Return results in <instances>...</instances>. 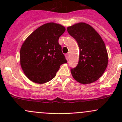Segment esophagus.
I'll return each mask as SVG.
<instances>
[{
  "instance_id": "34e87169",
  "label": "esophagus",
  "mask_w": 122,
  "mask_h": 122,
  "mask_svg": "<svg viewBox=\"0 0 122 122\" xmlns=\"http://www.w3.org/2000/svg\"><path fill=\"white\" fill-rule=\"evenodd\" d=\"M69 55H70L69 52H68V53H67V54H66V59H67V60H68V58H69Z\"/></svg>"
}]
</instances>
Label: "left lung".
I'll return each mask as SVG.
<instances>
[{
    "label": "left lung",
    "mask_w": 122,
    "mask_h": 122,
    "mask_svg": "<svg viewBox=\"0 0 122 122\" xmlns=\"http://www.w3.org/2000/svg\"><path fill=\"white\" fill-rule=\"evenodd\" d=\"M67 31L76 39L80 48L78 64L71 69L72 77L83 84L96 81L107 66L108 55L104 41L95 29L86 23L69 26Z\"/></svg>",
    "instance_id": "obj_1"
}]
</instances>
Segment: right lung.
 I'll use <instances>...</instances> for the list:
<instances>
[{"label":"right lung","instance_id":"1","mask_svg":"<svg viewBox=\"0 0 122 122\" xmlns=\"http://www.w3.org/2000/svg\"><path fill=\"white\" fill-rule=\"evenodd\" d=\"M66 28L50 22L34 30L26 39L20 51V63L25 74L38 84L50 81L56 76L60 66L67 62L59 44Z\"/></svg>","mask_w":122,"mask_h":122}]
</instances>
